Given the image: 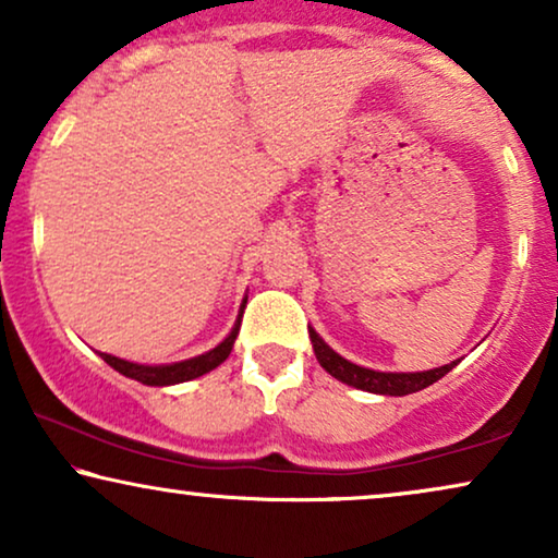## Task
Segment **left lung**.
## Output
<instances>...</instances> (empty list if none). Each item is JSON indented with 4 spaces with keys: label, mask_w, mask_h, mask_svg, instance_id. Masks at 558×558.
I'll return each instance as SVG.
<instances>
[{
    "label": "left lung",
    "mask_w": 558,
    "mask_h": 558,
    "mask_svg": "<svg viewBox=\"0 0 558 558\" xmlns=\"http://www.w3.org/2000/svg\"><path fill=\"white\" fill-rule=\"evenodd\" d=\"M310 340H312V348H315L319 365H323L332 378H338L342 384L353 388H361V391L384 393V396H407V393L422 391V388L437 384L441 376H447V373L460 363L454 361L449 365H441V368L424 371V373H380V371L361 368V365L340 357L330 345H325V340L319 338L315 330H310Z\"/></svg>",
    "instance_id": "obj_1"
}]
</instances>
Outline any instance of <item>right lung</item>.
Returning a JSON list of instances; mask_svg holds the SVG:
<instances>
[{"instance_id":"1","label":"right lung","mask_w":558,"mask_h":558,"mask_svg":"<svg viewBox=\"0 0 558 558\" xmlns=\"http://www.w3.org/2000/svg\"><path fill=\"white\" fill-rule=\"evenodd\" d=\"M243 307H246V302H243ZM241 317H243V312L239 315V323H235L231 335H228V338L220 342L218 348H213L210 353H205V355L190 357V361L172 363V365H140V363L121 361V357H113L109 353H101V357L111 365L113 371H119L121 376L140 380V384H147V386L182 384V380H193L197 376H205V373L218 368V365L223 363L228 355H231L233 340H235V335H239V327H241Z\"/></svg>"}]
</instances>
